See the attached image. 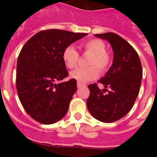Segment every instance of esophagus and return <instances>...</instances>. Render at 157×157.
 <instances>
[{
    "instance_id": "34e87169",
    "label": "esophagus",
    "mask_w": 157,
    "mask_h": 157,
    "mask_svg": "<svg viewBox=\"0 0 157 157\" xmlns=\"http://www.w3.org/2000/svg\"><path fill=\"white\" fill-rule=\"evenodd\" d=\"M84 86H86V85H84V84H82V83H80V82H78L77 87L78 89L82 88V87H84Z\"/></svg>"
}]
</instances>
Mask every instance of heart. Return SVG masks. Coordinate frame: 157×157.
Returning <instances> with one entry per match:
<instances>
[{
    "instance_id": "heart-1",
    "label": "heart",
    "mask_w": 157,
    "mask_h": 157,
    "mask_svg": "<svg viewBox=\"0 0 157 157\" xmlns=\"http://www.w3.org/2000/svg\"><path fill=\"white\" fill-rule=\"evenodd\" d=\"M81 49L86 53L90 54L85 68H78L71 73V77L78 82L86 83L95 79L101 73H105L110 66L111 56L106 52V45L101 39H90L82 44ZM62 58L68 68H75L79 61V54L73 47H67L62 54Z\"/></svg>"
}]
</instances>
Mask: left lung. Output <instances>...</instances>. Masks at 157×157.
Wrapping results in <instances>:
<instances>
[{"label":"left lung","instance_id":"1","mask_svg":"<svg viewBox=\"0 0 157 157\" xmlns=\"http://www.w3.org/2000/svg\"><path fill=\"white\" fill-rule=\"evenodd\" d=\"M94 36L110 43L114 57L105 76L98 81L105 89L101 90L96 83L88 86L87 108L95 119L109 123L120 120L132 109L139 94L142 67L138 54L123 37L112 32Z\"/></svg>","mask_w":157,"mask_h":157}]
</instances>
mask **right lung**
I'll use <instances>...</instances> for the list:
<instances>
[{"instance_id":"obj_1","label":"right lung","mask_w":157,"mask_h":157,"mask_svg":"<svg viewBox=\"0 0 157 157\" xmlns=\"http://www.w3.org/2000/svg\"><path fill=\"white\" fill-rule=\"evenodd\" d=\"M87 35L57 29L41 30L26 42L16 67V89L23 109L34 120L52 124L68 111L77 82L68 76L62 58L71 43Z\"/></svg>"}]
</instances>
